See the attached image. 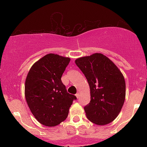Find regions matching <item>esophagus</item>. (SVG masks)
<instances>
[{"mask_svg": "<svg viewBox=\"0 0 147 147\" xmlns=\"http://www.w3.org/2000/svg\"><path fill=\"white\" fill-rule=\"evenodd\" d=\"M75 95H76V97H77V98H79V92H77V93Z\"/></svg>", "mask_w": 147, "mask_h": 147, "instance_id": "34e87169", "label": "esophagus"}]
</instances>
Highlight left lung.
I'll list each match as a JSON object with an SVG mask.
<instances>
[{"label": "left lung", "mask_w": 147, "mask_h": 147, "mask_svg": "<svg viewBox=\"0 0 147 147\" xmlns=\"http://www.w3.org/2000/svg\"><path fill=\"white\" fill-rule=\"evenodd\" d=\"M75 63L88 82L90 102L84 107L86 117L97 125L114 120L121 111L126 96V83L120 70L101 53L80 57Z\"/></svg>", "instance_id": "obj_1"}]
</instances>
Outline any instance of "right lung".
Segmentation results:
<instances>
[{
	"label": "right lung",
	"instance_id": "right-lung-1",
	"mask_svg": "<svg viewBox=\"0 0 147 147\" xmlns=\"http://www.w3.org/2000/svg\"><path fill=\"white\" fill-rule=\"evenodd\" d=\"M70 59L55 54L42 57L30 68L25 84V96L38 122L55 126L68 117L75 95L67 92L61 76Z\"/></svg>",
	"mask_w": 147,
	"mask_h": 147
}]
</instances>
